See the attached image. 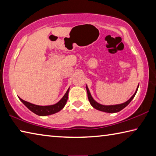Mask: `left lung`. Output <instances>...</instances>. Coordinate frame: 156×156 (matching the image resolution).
<instances>
[{
  "mask_svg": "<svg viewBox=\"0 0 156 156\" xmlns=\"http://www.w3.org/2000/svg\"><path fill=\"white\" fill-rule=\"evenodd\" d=\"M86 89H87V96H88V99L89 100V102H90L91 105L94 108H95V109H96L99 111H101V112H107V113H116V112H118L122 109H123L124 108L127 106V105L130 103V102L132 100H133L134 96H135L137 91H138V87L136 89L135 94H134L133 96L131 97V98L128 100L127 101L124 102V103H122V104H120V105H109V106H106V105H102L98 103L97 102L95 101V100L93 99V98L91 97V94H90V92H89L87 86H86Z\"/></svg>",
  "mask_w": 156,
  "mask_h": 156,
  "instance_id": "left-lung-1",
  "label": "left lung"
}]
</instances>
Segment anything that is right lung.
<instances>
[{
	"label": "right lung",
	"instance_id": "obj_1",
	"mask_svg": "<svg viewBox=\"0 0 156 156\" xmlns=\"http://www.w3.org/2000/svg\"><path fill=\"white\" fill-rule=\"evenodd\" d=\"M69 90V88L68 89V90L65 93V96L62 97V98L58 102H57L56 104L53 105H49V106H39V105H36L31 104L30 102H28L27 101H25V100L21 99L20 98H19V99L33 113H36V115L41 116L48 115L54 114V113H56L60 112V111L65 107V105L68 99Z\"/></svg>",
	"mask_w": 156,
	"mask_h": 156
}]
</instances>
